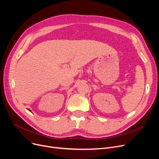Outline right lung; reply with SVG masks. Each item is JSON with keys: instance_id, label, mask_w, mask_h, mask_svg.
Segmentation results:
<instances>
[{"instance_id": "right-lung-1", "label": "right lung", "mask_w": 159, "mask_h": 159, "mask_svg": "<svg viewBox=\"0 0 159 159\" xmlns=\"http://www.w3.org/2000/svg\"><path fill=\"white\" fill-rule=\"evenodd\" d=\"M29 110V111H30V110Z\"/></svg>"}]
</instances>
